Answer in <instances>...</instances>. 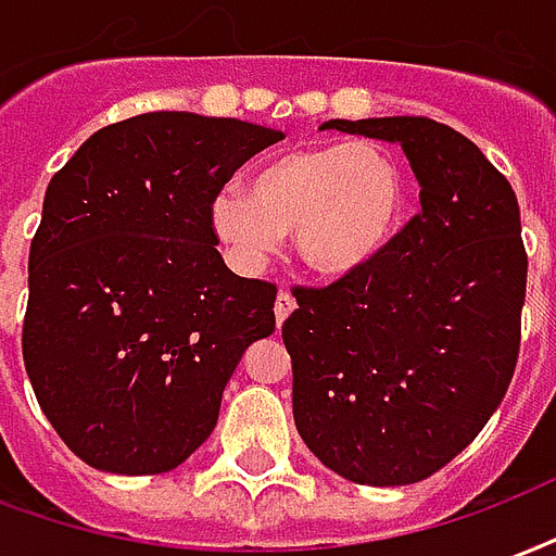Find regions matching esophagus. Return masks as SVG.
<instances>
[{
  "instance_id": "obj_1",
  "label": "esophagus",
  "mask_w": 556,
  "mask_h": 556,
  "mask_svg": "<svg viewBox=\"0 0 556 556\" xmlns=\"http://www.w3.org/2000/svg\"><path fill=\"white\" fill-rule=\"evenodd\" d=\"M294 309H298V300L291 298L289 291H279V294H277V306H274V315H277L279 327L286 324V318H289V315Z\"/></svg>"
}]
</instances>
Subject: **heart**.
<instances>
[{"label":"heart","instance_id":"heart-1","mask_svg":"<svg viewBox=\"0 0 556 556\" xmlns=\"http://www.w3.org/2000/svg\"><path fill=\"white\" fill-rule=\"evenodd\" d=\"M406 176L377 141L306 143L277 152L250 176V191L226 185L208 205L217 241L244 270H262L294 232L315 277H353L389 250L401 229Z\"/></svg>","mask_w":556,"mask_h":556}]
</instances>
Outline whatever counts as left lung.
Returning a JSON list of instances; mask_svg holds the SVG:
<instances>
[{
    "label": "left lung",
    "mask_w": 556,
    "mask_h": 556,
    "mask_svg": "<svg viewBox=\"0 0 556 556\" xmlns=\"http://www.w3.org/2000/svg\"><path fill=\"white\" fill-rule=\"evenodd\" d=\"M397 143L421 212L377 262L294 289L282 324L294 425L351 483H418L466 451L516 371L528 256L513 185L466 135L427 117L327 121Z\"/></svg>",
    "instance_id": "8db88e82"
}]
</instances>
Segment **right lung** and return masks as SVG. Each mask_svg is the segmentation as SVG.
Here are the masks:
<instances>
[{"instance_id":"add662e5","label":"right lung","mask_w":556,"mask_h":556,"mask_svg":"<svg viewBox=\"0 0 556 556\" xmlns=\"http://www.w3.org/2000/svg\"><path fill=\"white\" fill-rule=\"evenodd\" d=\"M279 129L150 111L93 131L43 197L23 359L73 454L111 475L170 471L212 435L277 289L232 274L208 205Z\"/></svg>"}]
</instances>
